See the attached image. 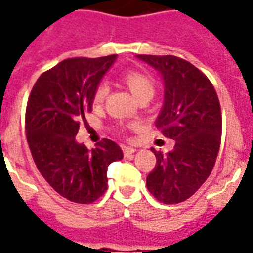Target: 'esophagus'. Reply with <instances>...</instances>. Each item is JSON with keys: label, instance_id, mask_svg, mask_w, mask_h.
I'll return each instance as SVG.
<instances>
[{"label": "esophagus", "instance_id": "34e87169", "mask_svg": "<svg viewBox=\"0 0 253 253\" xmlns=\"http://www.w3.org/2000/svg\"><path fill=\"white\" fill-rule=\"evenodd\" d=\"M122 151H123V155L125 156H131V155L134 154L135 148H132V147H126V146H122Z\"/></svg>", "mask_w": 253, "mask_h": 253}]
</instances>
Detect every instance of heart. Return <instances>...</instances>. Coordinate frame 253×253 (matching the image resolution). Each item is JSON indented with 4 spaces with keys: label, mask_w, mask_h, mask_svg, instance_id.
<instances>
[{
    "label": "heart",
    "mask_w": 253,
    "mask_h": 253,
    "mask_svg": "<svg viewBox=\"0 0 253 253\" xmlns=\"http://www.w3.org/2000/svg\"><path fill=\"white\" fill-rule=\"evenodd\" d=\"M121 81L126 85V87L132 93L135 98L151 99L155 94V83L150 76L139 71H126L121 75ZM109 89L106 84H98L93 93V103L94 106H101L107 97Z\"/></svg>",
    "instance_id": "obj_1"
}]
</instances>
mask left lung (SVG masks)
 <instances>
[{
    "instance_id": "1",
    "label": "left lung",
    "mask_w": 253,
    "mask_h": 253,
    "mask_svg": "<svg viewBox=\"0 0 253 253\" xmlns=\"http://www.w3.org/2000/svg\"><path fill=\"white\" fill-rule=\"evenodd\" d=\"M138 59L162 73L164 105L155 125L174 140L167 155L151 148L156 166L147 176V188L163 204H180L202 186L214 168L222 136L219 99L208 77L181 57Z\"/></svg>"
}]
</instances>
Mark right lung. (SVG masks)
<instances>
[{"mask_svg":"<svg viewBox=\"0 0 253 253\" xmlns=\"http://www.w3.org/2000/svg\"><path fill=\"white\" fill-rule=\"evenodd\" d=\"M117 55L72 57L42 73L26 107V138L38 170L61 197L91 204L107 189V167L123 158L110 139L87 150L77 143L93 93Z\"/></svg>","mask_w":253,"mask_h":253,"instance_id":"obj_1","label":"right lung"}]
</instances>
